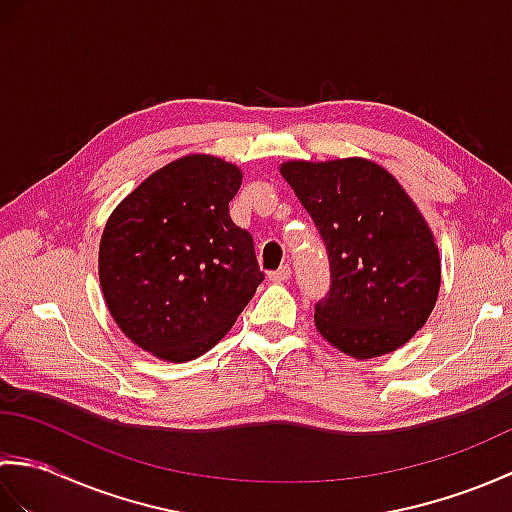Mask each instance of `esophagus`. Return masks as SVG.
Returning <instances> with one entry per match:
<instances>
[{
  "mask_svg": "<svg viewBox=\"0 0 512 512\" xmlns=\"http://www.w3.org/2000/svg\"><path fill=\"white\" fill-rule=\"evenodd\" d=\"M290 277H292V268L288 264H284L281 268H277V270H273V273H270V281H275V284H284V281H288Z\"/></svg>",
  "mask_w": 512,
  "mask_h": 512,
  "instance_id": "obj_1",
  "label": "esophagus"
}]
</instances>
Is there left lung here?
Here are the masks:
<instances>
[{"label": "left lung", "mask_w": 512, "mask_h": 512, "mask_svg": "<svg viewBox=\"0 0 512 512\" xmlns=\"http://www.w3.org/2000/svg\"><path fill=\"white\" fill-rule=\"evenodd\" d=\"M281 176L312 217L330 262L314 306L323 339L354 358L398 350L436 306L440 257L427 222L376 162H286Z\"/></svg>", "instance_id": "8db88e82"}]
</instances>
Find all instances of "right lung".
<instances>
[{
	"mask_svg": "<svg viewBox=\"0 0 512 512\" xmlns=\"http://www.w3.org/2000/svg\"><path fill=\"white\" fill-rule=\"evenodd\" d=\"M242 171L184 156L118 204L101 237V288L118 328L145 352L182 363L231 330L257 286L253 235L228 202Z\"/></svg>",
	"mask_w": 512,
	"mask_h": 512,
	"instance_id": "add662e5",
	"label": "right lung"
}]
</instances>
